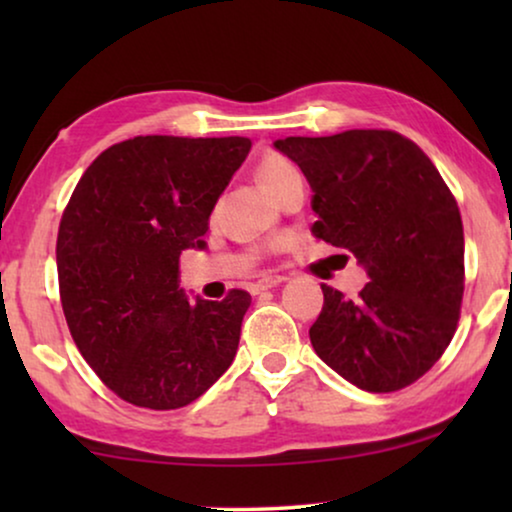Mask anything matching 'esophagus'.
I'll return each instance as SVG.
<instances>
[{"label":"esophagus","instance_id":"obj_1","mask_svg":"<svg viewBox=\"0 0 512 512\" xmlns=\"http://www.w3.org/2000/svg\"><path fill=\"white\" fill-rule=\"evenodd\" d=\"M286 277H282V275H263L261 279H258V282H254V284H249V291L254 293H261V291H268V289H272V286H277V284H282Z\"/></svg>","mask_w":512,"mask_h":512}]
</instances>
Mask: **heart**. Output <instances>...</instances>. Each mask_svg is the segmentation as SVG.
<instances>
[{
	"label": "heart",
	"mask_w": 512,
	"mask_h": 512,
	"mask_svg": "<svg viewBox=\"0 0 512 512\" xmlns=\"http://www.w3.org/2000/svg\"><path fill=\"white\" fill-rule=\"evenodd\" d=\"M256 174H258V181H261L265 191H268L270 195H275L277 200L282 198V195L289 191L293 184L303 181L298 167L293 165L289 158L279 156V153H268V156L258 163Z\"/></svg>",
	"instance_id": "heart-1"
}]
</instances>
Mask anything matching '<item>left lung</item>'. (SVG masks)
<instances>
[{"mask_svg": "<svg viewBox=\"0 0 512 512\" xmlns=\"http://www.w3.org/2000/svg\"><path fill=\"white\" fill-rule=\"evenodd\" d=\"M275 146L310 181L312 233L366 265L349 300L321 284L310 328L319 359L359 389L389 394L429 373L464 298V226L431 158L394 130L286 137Z\"/></svg>", "mask_w": 512, "mask_h": 512, "instance_id": "obj_1", "label": "left lung"}]
</instances>
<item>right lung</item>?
<instances>
[{"instance_id": "1", "label": "right lung", "mask_w": 512, "mask_h": 512, "mask_svg": "<svg viewBox=\"0 0 512 512\" xmlns=\"http://www.w3.org/2000/svg\"><path fill=\"white\" fill-rule=\"evenodd\" d=\"M249 149V137L125 139L76 184L55 244L60 303L81 356L123 401L184 408L233 363L251 296L188 303L179 256L205 247Z\"/></svg>"}]
</instances>
